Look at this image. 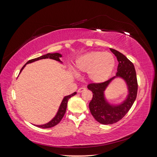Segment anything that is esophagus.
Segmentation results:
<instances>
[{"instance_id": "1", "label": "esophagus", "mask_w": 157, "mask_h": 157, "mask_svg": "<svg viewBox=\"0 0 157 157\" xmlns=\"http://www.w3.org/2000/svg\"><path fill=\"white\" fill-rule=\"evenodd\" d=\"M86 90V89L85 88H84V87H81V88H78V92H79V93H80V92H82L85 91V90Z\"/></svg>"}]
</instances>
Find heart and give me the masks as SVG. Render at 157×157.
<instances>
[{
  "instance_id": "obj_1",
  "label": "heart",
  "mask_w": 157,
  "mask_h": 157,
  "mask_svg": "<svg viewBox=\"0 0 157 157\" xmlns=\"http://www.w3.org/2000/svg\"><path fill=\"white\" fill-rule=\"evenodd\" d=\"M115 65L116 59L113 54L92 51L79 57L76 61L75 71L77 74L88 73L90 82L101 84L111 77Z\"/></svg>"
}]
</instances>
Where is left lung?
<instances>
[{
	"label": "left lung",
	"instance_id": "1",
	"mask_svg": "<svg viewBox=\"0 0 157 157\" xmlns=\"http://www.w3.org/2000/svg\"><path fill=\"white\" fill-rule=\"evenodd\" d=\"M110 50L118 61L116 75L101 84H90L88 89L93 92V98L89 103L92 116L102 124H112L120 121L130 110L134 103L137 92V82L134 65L126 57L115 49ZM121 78L127 84L128 91L126 98L120 103L109 102L105 96V90L112 80Z\"/></svg>",
	"mask_w": 157,
	"mask_h": 157
}]
</instances>
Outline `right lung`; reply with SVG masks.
I'll list each match as a JSON object with an SVG mask.
<instances>
[{
	"instance_id": "obj_1",
	"label": "right lung",
	"mask_w": 157,
	"mask_h": 157,
	"mask_svg": "<svg viewBox=\"0 0 157 157\" xmlns=\"http://www.w3.org/2000/svg\"><path fill=\"white\" fill-rule=\"evenodd\" d=\"M61 57H62V55H61L59 53H48V54H46L45 55L41 56L39 57V58H35V59H31L29 61H28L24 65H23V67L21 68V69L20 71V74L21 73L22 70L24 69V67H25L27 64H29V63H33V62H35V61H36L42 59H48V58H49V59H54V60H56L57 61H59V63H61V64H62L63 63V61H61L60 60V58H61ZM76 94H77V92H75L71 94L70 95H68V96H65L63 98L62 101H61L60 105L59 107V109H58V111H57L56 115L54 117V118H52L51 121H50L48 122H47V123H46V124H40V125H35V124H34V125L37 126V127L42 128H52V127H53V126L58 124V123L61 121V120L62 119V118L63 117V116L65 115V111H66V109H67V106L68 100L71 97L75 96Z\"/></svg>"
}]
</instances>
